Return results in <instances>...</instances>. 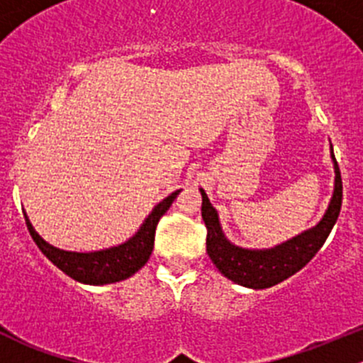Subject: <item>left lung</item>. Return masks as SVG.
Masks as SVG:
<instances>
[{
	"mask_svg": "<svg viewBox=\"0 0 363 363\" xmlns=\"http://www.w3.org/2000/svg\"><path fill=\"white\" fill-rule=\"evenodd\" d=\"M332 160H334L335 170L334 195H332L323 219L313 228L306 230L300 235L279 244V246L270 247V250H244V247L230 242L219 225L218 212L208 202L203 189H200L202 218L207 226V255L216 269L240 286L263 290V288H270L288 279L302 267H306L313 259V256L320 251L328 233L334 228L339 218L340 203H342V179H340V170L334 151H332Z\"/></svg>",
	"mask_w": 363,
	"mask_h": 363,
	"instance_id": "left-lung-1",
	"label": "left lung"
}]
</instances>
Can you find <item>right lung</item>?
<instances>
[{"label": "right lung", "instance_id": "add662e5", "mask_svg": "<svg viewBox=\"0 0 363 363\" xmlns=\"http://www.w3.org/2000/svg\"><path fill=\"white\" fill-rule=\"evenodd\" d=\"M181 189L168 195L163 202H160L152 208L151 214L145 218L138 232L135 233L131 239L126 242L119 244V246L108 247V250L101 251H91V252H75V251H63L60 247L50 246L49 242L42 239L38 233L35 232L33 225L29 223L28 216L24 214L26 225H28L29 235L35 240L38 250L54 263L60 270H63L67 276L72 279L79 281L84 284H111L117 281L128 279L133 276L135 272L142 269L147 263L149 256H151L152 247H155V233L156 226L161 216L168 211L175 196L179 195Z\"/></svg>", "mask_w": 363, "mask_h": 363}]
</instances>
